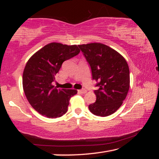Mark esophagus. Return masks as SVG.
Returning <instances> with one entry per match:
<instances>
[{
  "label": "esophagus",
  "instance_id": "obj_1",
  "mask_svg": "<svg viewBox=\"0 0 159 159\" xmlns=\"http://www.w3.org/2000/svg\"><path fill=\"white\" fill-rule=\"evenodd\" d=\"M79 93H81V94H85V93H87V90H86L85 89L79 90Z\"/></svg>",
  "mask_w": 159,
  "mask_h": 159
}]
</instances>
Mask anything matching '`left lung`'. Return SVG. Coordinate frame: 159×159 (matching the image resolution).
<instances>
[{
    "instance_id": "obj_1",
    "label": "left lung",
    "mask_w": 159,
    "mask_h": 159,
    "mask_svg": "<svg viewBox=\"0 0 159 159\" xmlns=\"http://www.w3.org/2000/svg\"><path fill=\"white\" fill-rule=\"evenodd\" d=\"M98 81L94 91L96 102L88 106L99 116L114 114L122 105L130 88V71L125 58L117 51L100 43L79 45Z\"/></svg>"
}]
</instances>
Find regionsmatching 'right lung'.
Listing matches in <instances>:
<instances>
[{
  "mask_svg": "<svg viewBox=\"0 0 159 159\" xmlns=\"http://www.w3.org/2000/svg\"><path fill=\"white\" fill-rule=\"evenodd\" d=\"M80 52L76 45L50 43L29 58L23 71L22 85L31 107L44 116L56 118L65 114L74 89H57L52 83L65 60Z\"/></svg>",
  "mask_w": 159,
  "mask_h": 159,
  "instance_id": "right-lung-1",
  "label": "right lung"
}]
</instances>
